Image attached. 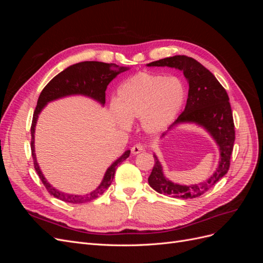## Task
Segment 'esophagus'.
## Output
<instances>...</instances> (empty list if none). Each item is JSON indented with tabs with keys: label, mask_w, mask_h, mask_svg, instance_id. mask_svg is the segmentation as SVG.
I'll list each match as a JSON object with an SVG mask.
<instances>
[{
	"label": "esophagus",
	"mask_w": 263,
	"mask_h": 263,
	"mask_svg": "<svg viewBox=\"0 0 263 263\" xmlns=\"http://www.w3.org/2000/svg\"><path fill=\"white\" fill-rule=\"evenodd\" d=\"M145 150H146V147L144 145L137 144V145H134L132 147V154L133 155H137V154H140V153H142V151H145Z\"/></svg>",
	"instance_id": "esophagus-1"
}]
</instances>
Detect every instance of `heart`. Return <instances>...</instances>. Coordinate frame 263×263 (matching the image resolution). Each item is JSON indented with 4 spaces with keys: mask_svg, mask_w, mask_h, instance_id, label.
<instances>
[{
    "mask_svg": "<svg viewBox=\"0 0 263 263\" xmlns=\"http://www.w3.org/2000/svg\"><path fill=\"white\" fill-rule=\"evenodd\" d=\"M185 98V86L179 78L140 72L119 85L113 113L124 128H128L132 119L140 118L147 133L159 134L176 119Z\"/></svg>",
    "mask_w": 263,
    "mask_h": 263,
    "instance_id": "obj_1",
    "label": "heart"
}]
</instances>
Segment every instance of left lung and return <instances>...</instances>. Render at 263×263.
<instances>
[{
  "label": "left lung",
  "instance_id": "left-lung-1",
  "mask_svg": "<svg viewBox=\"0 0 263 263\" xmlns=\"http://www.w3.org/2000/svg\"><path fill=\"white\" fill-rule=\"evenodd\" d=\"M148 67H170L183 71L189 82L186 105L173 125L196 123L203 126L217 142L220 151L218 168L204 182L180 185L163 176L162 166L156 156L155 165L148 178L149 185L158 193L176 198H194L213 187L229 170L235 142V125L226 90L210 70L186 55H173L148 63Z\"/></svg>",
  "mask_w": 263,
  "mask_h": 263
}]
</instances>
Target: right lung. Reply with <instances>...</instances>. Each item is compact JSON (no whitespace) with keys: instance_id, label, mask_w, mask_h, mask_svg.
I'll return each instance as SVG.
<instances>
[{"instance_id":"obj_1","label":"right lung","mask_w":263,"mask_h":263,"mask_svg":"<svg viewBox=\"0 0 263 263\" xmlns=\"http://www.w3.org/2000/svg\"><path fill=\"white\" fill-rule=\"evenodd\" d=\"M127 68L118 67L115 63H105V62H99V61H84L79 62L76 65L68 67L55 76L52 80L47 84L44 90L39 95L37 105L34 110L33 121H31L30 126V133H31V156H33L34 166L37 174L41 178L43 184L47 189L48 192L53 195L58 200L63 202L71 203V204H80L86 203L99 197L101 194L104 193V191L108 189V186L112 183L114 179V174L117 169L118 164L123 162L125 159L129 157L130 151L127 150L125 154L118 158L117 160L109 166L107 169L104 179H103L100 186L94 190L93 192L86 195H71L60 192L59 190L51 186L47 180L44 178L43 173L39 169L38 163L36 161L35 156V146H34V137H35V126L37 123V118L42 109L46 106V104L50 101L57 100L63 97H68V95L73 94H82L85 97L92 98L100 102L102 105L105 104V91L108 83L113 80V79L121 72L126 71Z\"/></svg>"}]
</instances>
